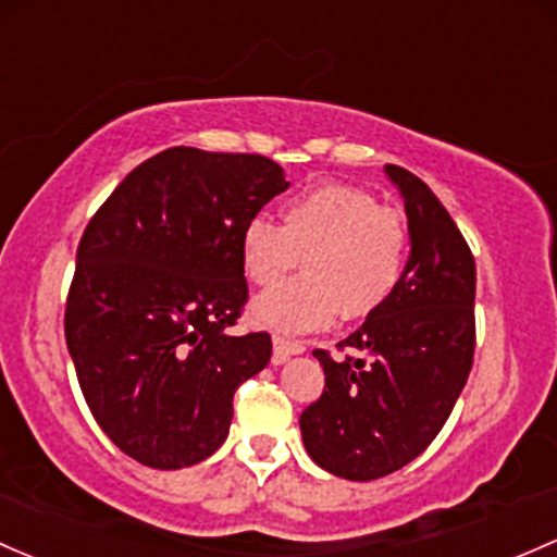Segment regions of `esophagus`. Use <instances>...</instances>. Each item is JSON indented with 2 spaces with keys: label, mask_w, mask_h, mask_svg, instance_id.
<instances>
[{
  "label": "esophagus",
  "mask_w": 557,
  "mask_h": 557,
  "mask_svg": "<svg viewBox=\"0 0 557 557\" xmlns=\"http://www.w3.org/2000/svg\"><path fill=\"white\" fill-rule=\"evenodd\" d=\"M272 344H274V352H272L274 362H285L290 355H301L304 349H307L304 347V342H290V338L285 336H274Z\"/></svg>",
  "instance_id": "esophagus-1"
}]
</instances>
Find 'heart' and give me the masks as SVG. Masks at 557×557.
I'll use <instances>...</instances> for the list:
<instances>
[{
	"label": "heart",
	"instance_id": "1",
	"mask_svg": "<svg viewBox=\"0 0 557 557\" xmlns=\"http://www.w3.org/2000/svg\"><path fill=\"white\" fill-rule=\"evenodd\" d=\"M411 237L400 213L371 191L323 184L283 205V226L253 215L239 234L245 277L276 285L305 256V277L253 301V320L280 333L314 331L336 314L360 320L382 309L406 274Z\"/></svg>",
	"mask_w": 557,
	"mask_h": 557
}]
</instances>
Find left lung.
<instances>
[{
  "label": "left lung",
  "instance_id": "8db88e82",
  "mask_svg": "<svg viewBox=\"0 0 557 557\" xmlns=\"http://www.w3.org/2000/svg\"><path fill=\"white\" fill-rule=\"evenodd\" d=\"M406 202L411 253L395 296L338 342L357 357L314 349L325 389L301 413L314 465L376 480L430 446L454 411L475 355V259L430 186L384 165Z\"/></svg>",
  "mask_w": 557,
  "mask_h": 557
}]
</instances>
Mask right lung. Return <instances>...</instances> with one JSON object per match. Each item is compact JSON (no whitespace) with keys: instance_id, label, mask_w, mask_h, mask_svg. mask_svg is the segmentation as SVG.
Segmentation results:
<instances>
[{"instance_id":"add662e5","label":"right lung","mask_w":557,"mask_h":557,"mask_svg":"<svg viewBox=\"0 0 557 557\" xmlns=\"http://www.w3.org/2000/svg\"><path fill=\"white\" fill-rule=\"evenodd\" d=\"M288 186L261 154L173 146L127 173L82 234L66 347L98 426L140 465L215 454L234 392L267 368L269 333H230L248 301L239 234Z\"/></svg>"}]
</instances>
